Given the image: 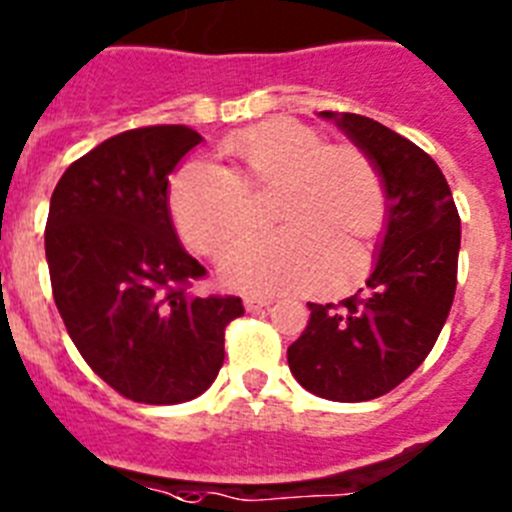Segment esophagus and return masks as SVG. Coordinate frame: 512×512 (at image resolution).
<instances>
[{"label":"esophagus","mask_w":512,"mask_h":512,"mask_svg":"<svg viewBox=\"0 0 512 512\" xmlns=\"http://www.w3.org/2000/svg\"><path fill=\"white\" fill-rule=\"evenodd\" d=\"M273 304V296H262V293H252V296H244V309L247 311H260L265 306Z\"/></svg>","instance_id":"34e87169"}]
</instances>
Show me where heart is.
Returning <instances> with one entry per match:
<instances>
[{
    "instance_id": "obj_1",
    "label": "heart",
    "mask_w": 512,
    "mask_h": 512,
    "mask_svg": "<svg viewBox=\"0 0 512 512\" xmlns=\"http://www.w3.org/2000/svg\"><path fill=\"white\" fill-rule=\"evenodd\" d=\"M224 167L185 164L170 182V211L180 237L201 255L216 257L249 225L246 190L279 185L271 215L283 223L231 247L219 265L221 281L239 291L306 286L317 296H340L368 270L355 250L349 270L342 247L350 237H373L386 219V185L366 151L324 144L314 128L293 118H268L219 144Z\"/></svg>"
}]
</instances>
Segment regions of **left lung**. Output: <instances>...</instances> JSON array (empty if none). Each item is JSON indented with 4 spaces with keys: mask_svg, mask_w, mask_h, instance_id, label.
Instances as JSON below:
<instances>
[{
    "mask_svg": "<svg viewBox=\"0 0 512 512\" xmlns=\"http://www.w3.org/2000/svg\"><path fill=\"white\" fill-rule=\"evenodd\" d=\"M319 115L376 162L389 216L366 288L340 304H309L288 368L317 397L368 402L402 384L441 335L456 293L461 219L441 167L420 146L366 115Z\"/></svg>",
    "mask_w": 512,
    "mask_h": 512,
    "instance_id": "1",
    "label": "left lung"
}]
</instances>
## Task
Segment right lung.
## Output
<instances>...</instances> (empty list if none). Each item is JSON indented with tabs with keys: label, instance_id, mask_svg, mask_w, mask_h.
I'll return each mask as SVG.
<instances>
[{
	"label": "right lung",
	"instance_id": "1",
	"mask_svg": "<svg viewBox=\"0 0 512 512\" xmlns=\"http://www.w3.org/2000/svg\"><path fill=\"white\" fill-rule=\"evenodd\" d=\"M201 133L146 126L69 164L51 195L46 260L53 301L87 366L121 397L190 402L224 363L239 296H193L206 268L177 242L167 185Z\"/></svg>",
	"mask_w": 512,
	"mask_h": 512
}]
</instances>
